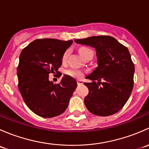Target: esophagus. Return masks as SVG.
Returning <instances> with one entry per match:
<instances>
[{
  "mask_svg": "<svg viewBox=\"0 0 149 149\" xmlns=\"http://www.w3.org/2000/svg\"><path fill=\"white\" fill-rule=\"evenodd\" d=\"M77 84H78V85H81V84H83V81H82L81 80H78Z\"/></svg>",
  "mask_w": 149,
  "mask_h": 149,
  "instance_id": "1",
  "label": "esophagus"
}]
</instances>
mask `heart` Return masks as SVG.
I'll return each instance as SVG.
<instances>
[{
	"mask_svg": "<svg viewBox=\"0 0 149 149\" xmlns=\"http://www.w3.org/2000/svg\"><path fill=\"white\" fill-rule=\"evenodd\" d=\"M89 52H92V50H91V49L86 47H81L79 49V53H80V55H81L82 57ZM68 55V51H66L65 53H64L63 56V62H65L66 59H67ZM66 74L71 76V77L76 78V79H81V78L84 76L83 72L79 70H75V69L68 70L67 71H66Z\"/></svg>",
	"mask_w": 149,
	"mask_h": 149,
	"instance_id": "1",
	"label": "heart"
}]
</instances>
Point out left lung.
I'll list each match as a JSON object with an SVG mask.
<instances>
[{
    "mask_svg": "<svg viewBox=\"0 0 149 149\" xmlns=\"http://www.w3.org/2000/svg\"><path fill=\"white\" fill-rule=\"evenodd\" d=\"M75 42L97 51L98 67L86 77L92 81L84 83L88 88L85 106L98 116L117 113L127 102L133 88L135 67L128 49L110 36H93Z\"/></svg>",
    "mask_w": 149,
    "mask_h": 149,
    "instance_id": "8db88e82",
    "label": "left lung"
}]
</instances>
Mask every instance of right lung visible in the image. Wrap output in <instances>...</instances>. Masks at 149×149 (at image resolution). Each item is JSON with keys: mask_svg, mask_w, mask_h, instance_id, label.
Instances as JSON below:
<instances>
[{"mask_svg": "<svg viewBox=\"0 0 149 149\" xmlns=\"http://www.w3.org/2000/svg\"><path fill=\"white\" fill-rule=\"evenodd\" d=\"M72 43V40L38 39L21 52L18 87L26 106L39 116L53 118L65 112L77 86L68 75H64L59 84L49 80V73L59 72L64 52Z\"/></svg>", "mask_w": 149, "mask_h": 149, "instance_id": "add662e5", "label": "right lung"}]
</instances>
